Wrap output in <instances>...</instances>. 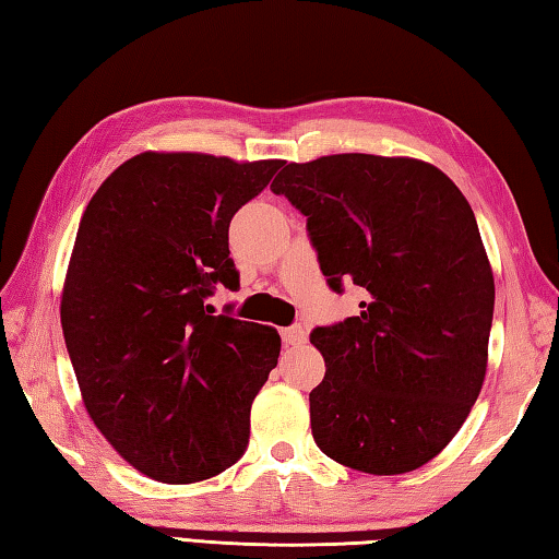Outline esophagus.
I'll list each match as a JSON object with an SVG mask.
<instances>
[{
	"mask_svg": "<svg viewBox=\"0 0 559 559\" xmlns=\"http://www.w3.org/2000/svg\"><path fill=\"white\" fill-rule=\"evenodd\" d=\"M282 340L287 347H296V345H304L306 343V330L304 325H289L282 330Z\"/></svg>",
	"mask_w": 559,
	"mask_h": 559,
	"instance_id": "obj_1",
	"label": "esophagus"
}]
</instances>
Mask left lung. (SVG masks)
<instances>
[{"mask_svg":"<svg viewBox=\"0 0 559 559\" xmlns=\"http://www.w3.org/2000/svg\"><path fill=\"white\" fill-rule=\"evenodd\" d=\"M270 188L309 219L330 287L367 292L359 316L311 333L318 449L371 475L423 468L487 371L495 277L468 200L437 166L376 154L287 164Z\"/></svg>","mask_w":559,"mask_h":559,"instance_id":"left-lung-1","label":"left lung"}]
</instances>
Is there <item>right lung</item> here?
Here are the masks:
<instances>
[{
    "label": "right lung",
    "instance_id": "right-lung-1",
    "mask_svg": "<svg viewBox=\"0 0 559 559\" xmlns=\"http://www.w3.org/2000/svg\"><path fill=\"white\" fill-rule=\"evenodd\" d=\"M282 158L142 152L100 183L79 222L60 318L88 417L134 471L166 485L229 468L250 405L277 367L275 328L212 316L238 287L231 216Z\"/></svg>",
    "mask_w": 559,
    "mask_h": 559
}]
</instances>
